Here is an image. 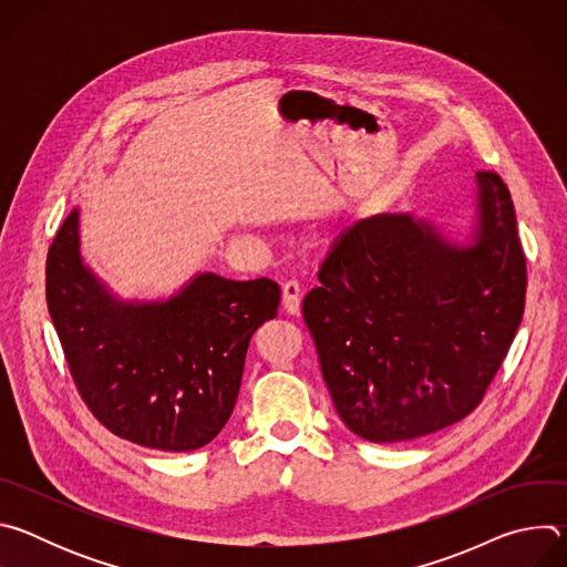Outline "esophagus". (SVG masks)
<instances>
[{"label":"esophagus","instance_id":"1","mask_svg":"<svg viewBox=\"0 0 567 567\" xmlns=\"http://www.w3.org/2000/svg\"><path fill=\"white\" fill-rule=\"evenodd\" d=\"M300 296H302V289L296 280H289L282 285V309L287 313H298L300 311Z\"/></svg>","mask_w":567,"mask_h":567}]
</instances>
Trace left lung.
I'll list each match as a JSON object with an SVG mask.
<instances>
[{
  "label": "left lung",
  "mask_w": 567,
  "mask_h": 567,
  "mask_svg": "<svg viewBox=\"0 0 567 567\" xmlns=\"http://www.w3.org/2000/svg\"><path fill=\"white\" fill-rule=\"evenodd\" d=\"M477 228L457 247L411 213L339 235L302 302L343 424L377 444L442 431L473 413L518 332L527 269L496 173H475Z\"/></svg>",
  "instance_id": "8db88e82"
}]
</instances>
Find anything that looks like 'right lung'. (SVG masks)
I'll return each mask as SVG.
<instances>
[{"mask_svg":"<svg viewBox=\"0 0 567 567\" xmlns=\"http://www.w3.org/2000/svg\"><path fill=\"white\" fill-rule=\"evenodd\" d=\"M78 247L73 208L47 256V305L80 396L123 440L202 449L233 413L249 341L278 313L280 287L199 274L164 302H125Z\"/></svg>","mask_w":567,"mask_h":567,"instance_id":"add662e5","label":"right lung"}]
</instances>
